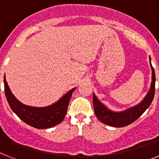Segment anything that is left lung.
Listing matches in <instances>:
<instances>
[{"instance_id":"1","label":"left lung","mask_w":159,"mask_h":159,"mask_svg":"<svg viewBox=\"0 0 159 159\" xmlns=\"http://www.w3.org/2000/svg\"><path fill=\"white\" fill-rule=\"evenodd\" d=\"M150 64L152 71L151 75V88L149 89L145 98L135 106L128 108L123 111H113L107 107L103 103L99 100V99L93 93V106L95 116L99 119V121L104 124L114 127H123L128 126L130 123H134L143 115L152 102L154 96V89H155V73L154 67L151 64V59L150 57Z\"/></svg>"}]
</instances>
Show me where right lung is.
Listing matches in <instances>:
<instances>
[{"instance_id": "1", "label": "right lung", "mask_w": 159, "mask_h": 159, "mask_svg": "<svg viewBox=\"0 0 159 159\" xmlns=\"http://www.w3.org/2000/svg\"><path fill=\"white\" fill-rule=\"evenodd\" d=\"M5 92L7 101L12 111L28 125L37 129L51 128L64 120L67 106L75 88L70 90L58 101L44 107H36L25 105L20 102L10 91L5 75L4 77Z\"/></svg>"}]
</instances>
